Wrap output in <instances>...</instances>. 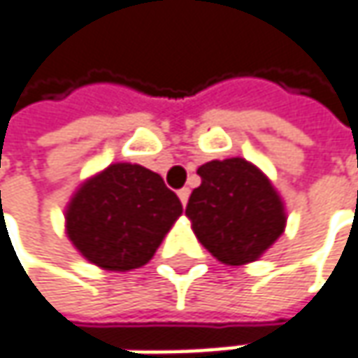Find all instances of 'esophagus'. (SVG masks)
<instances>
[{
	"instance_id": "1",
	"label": "esophagus",
	"mask_w": 358,
	"mask_h": 358,
	"mask_svg": "<svg viewBox=\"0 0 358 358\" xmlns=\"http://www.w3.org/2000/svg\"><path fill=\"white\" fill-rule=\"evenodd\" d=\"M188 196H190V190H188V188H182V190H178V199L184 206H186V202H188Z\"/></svg>"
}]
</instances>
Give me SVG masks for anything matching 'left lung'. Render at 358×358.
Masks as SVG:
<instances>
[{"label": "left lung", "instance_id": "1", "mask_svg": "<svg viewBox=\"0 0 358 358\" xmlns=\"http://www.w3.org/2000/svg\"><path fill=\"white\" fill-rule=\"evenodd\" d=\"M186 215L199 241L227 265L255 262L284 233L285 213L271 182L243 158L199 168Z\"/></svg>", "mask_w": 358, "mask_h": 358}]
</instances>
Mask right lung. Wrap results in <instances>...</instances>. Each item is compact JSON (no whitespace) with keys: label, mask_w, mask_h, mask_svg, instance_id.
Segmentation results:
<instances>
[{"label":"right lung","mask_w":358,"mask_h":358,"mask_svg":"<svg viewBox=\"0 0 358 358\" xmlns=\"http://www.w3.org/2000/svg\"><path fill=\"white\" fill-rule=\"evenodd\" d=\"M182 202L159 174L137 164H113L85 182L66 210V233L89 259L109 271L150 262Z\"/></svg>","instance_id":"obj_1"}]
</instances>
